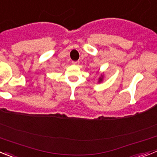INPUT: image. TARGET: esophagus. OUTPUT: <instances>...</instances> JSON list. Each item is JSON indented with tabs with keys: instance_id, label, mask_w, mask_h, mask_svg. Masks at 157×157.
<instances>
[{
	"instance_id": "34e87169",
	"label": "esophagus",
	"mask_w": 157,
	"mask_h": 157,
	"mask_svg": "<svg viewBox=\"0 0 157 157\" xmlns=\"http://www.w3.org/2000/svg\"><path fill=\"white\" fill-rule=\"evenodd\" d=\"M72 64H73V65H78V64H79V62H78V61H72Z\"/></svg>"
}]
</instances>
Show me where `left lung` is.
<instances>
[{
	"label": "left lung",
	"instance_id": "8db88e82",
	"mask_svg": "<svg viewBox=\"0 0 157 157\" xmlns=\"http://www.w3.org/2000/svg\"><path fill=\"white\" fill-rule=\"evenodd\" d=\"M103 79H104V75L101 74V76H100L99 78H98V82L101 83V82H103Z\"/></svg>",
	"mask_w": 157,
	"mask_h": 157
}]
</instances>
